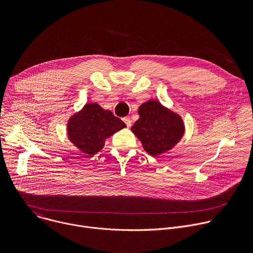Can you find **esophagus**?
<instances>
[{
  "mask_svg": "<svg viewBox=\"0 0 253 253\" xmlns=\"http://www.w3.org/2000/svg\"><path fill=\"white\" fill-rule=\"evenodd\" d=\"M123 121L125 122V124H126L127 127H131V120H130V118L125 117V118H123Z\"/></svg>",
  "mask_w": 253,
  "mask_h": 253,
  "instance_id": "obj_1",
  "label": "esophagus"
}]
</instances>
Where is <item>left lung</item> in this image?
Returning <instances> with one entry per match:
<instances>
[{
  "label": "left lung",
  "mask_w": 253,
  "mask_h": 253,
  "mask_svg": "<svg viewBox=\"0 0 253 253\" xmlns=\"http://www.w3.org/2000/svg\"><path fill=\"white\" fill-rule=\"evenodd\" d=\"M138 113L140 117L131 129L150 155L164 153L181 139L184 131L181 118L159 102L150 100L142 104Z\"/></svg>",
  "instance_id": "8db88e82"
}]
</instances>
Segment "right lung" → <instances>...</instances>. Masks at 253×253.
I'll return each instance as SVG.
<instances>
[{"instance_id":"1","label":"right lung","mask_w":253,"mask_h":253,"mask_svg":"<svg viewBox=\"0 0 253 253\" xmlns=\"http://www.w3.org/2000/svg\"><path fill=\"white\" fill-rule=\"evenodd\" d=\"M126 127V124L109 110L94 103L72 116L68 122V136L71 142L88 155L99 152L106 138Z\"/></svg>"}]
</instances>
